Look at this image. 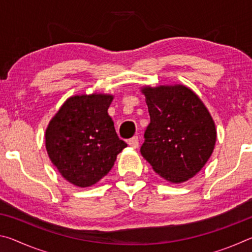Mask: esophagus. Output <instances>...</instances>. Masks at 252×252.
I'll use <instances>...</instances> for the list:
<instances>
[{
	"mask_svg": "<svg viewBox=\"0 0 252 252\" xmlns=\"http://www.w3.org/2000/svg\"><path fill=\"white\" fill-rule=\"evenodd\" d=\"M127 143H129V146L131 148L136 149L139 147V138H138V136H132L129 141H127Z\"/></svg>",
	"mask_w": 252,
	"mask_h": 252,
	"instance_id": "esophagus-1",
	"label": "esophagus"
}]
</instances>
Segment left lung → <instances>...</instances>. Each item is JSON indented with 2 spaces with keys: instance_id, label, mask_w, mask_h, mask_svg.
<instances>
[{
  "instance_id": "1",
  "label": "left lung",
  "mask_w": 252,
  "mask_h": 252,
  "mask_svg": "<svg viewBox=\"0 0 252 252\" xmlns=\"http://www.w3.org/2000/svg\"><path fill=\"white\" fill-rule=\"evenodd\" d=\"M150 114L142 157L165 180L193 178L211 157L217 140L213 119L191 89L181 84L143 87Z\"/></svg>"
}]
</instances>
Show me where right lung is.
Returning a JSON list of instances; mask_svg holds the SVG:
<instances>
[{
  "mask_svg": "<svg viewBox=\"0 0 252 252\" xmlns=\"http://www.w3.org/2000/svg\"><path fill=\"white\" fill-rule=\"evenodd\" d=\"M113 95L93 93L67 99L50 121L45 148L61 176L72 185H95L112 169L127 144L108 114Z\"/></svg>",
  "mask_w": 252,
  "mask_h": 252,
  "instance_id": "obj_1",
  "label": "right lung"
}]
</instances>
